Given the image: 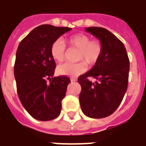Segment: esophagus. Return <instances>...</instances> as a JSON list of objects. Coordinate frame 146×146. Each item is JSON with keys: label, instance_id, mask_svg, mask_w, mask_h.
<instances>
[{"label": "esophagus", "instance_id": "obj_1", "mask_svg": "<svg viewBox=\"0 0 146 146\" xmlns=\"http://www.w3.org/2000/svg\"><path fill=\"white\" fill-rule=\"evenodd\" d=\"M70 80H71V81H72V82H75V81H76V78H73V77H72V78H71Z\"/></svg>", "mask_w": 146, "mask_h": 146}]
</instances>
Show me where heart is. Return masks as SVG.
Wrapping results in <instances>:
<instances>
[{"label": "heart", "mask_w": 146, "mask_h": 146, "mask_svg": "<svg viewBox=\"0 0 146 146\" xmlns=\"http://www.w3.org/2000/svg\"><path fill=\"white\" fill-rule=\"evenodd\" d=\"M65 43L70 49L78 50L77 60L81 61L76 64L64 63L58 67V73L64 76H76L85 72L88 65H94L98 62L103 51V46L100 40L91 39L85 34L79 33L73 35L65 40ZM61 39L56 40L50 47L52 58L58 62L66 58V45Z\"/></svg>", "instance_id": "b5f03b06"}]
</instances>
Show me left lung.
<instances>
[{"mask_svg":"<svg viewBox=\"0 0 146 146\" xmlns=\"http://www.w3.org/2000/svg\"><path fill=\"white\" fill-rule=\"evenodd\" d=\"M85 31L100 41L103 51L94 66L78 77L80 104L85 115L101 119L113 114L123 100L128 86L130 61L123 43L111 31L98 27ZM90 76L98 81L92 83L87 79Z\"/></svg>","mask_w":146,"mask_h":146,"instance_id":"8db88e82","label":"left lung"}]
</instances>
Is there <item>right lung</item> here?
<instances>
[{"label":"right lung","mask_w":146,"mask_h":146,"mask_svg":"<svg viewBox=\"0 0 146 146\" xmlns=\"http://www.w3.org/2000/svg\"><path fill=\"white\" fill-rule=\"evenodd\" d=\"M70 30V27L40 25L20 42L16 50L14 76L17 94L26 111L39 121L56 119L62 110L70 79L53 76L56 65L50 47Z\"/></svg>","instance_id":"obj_1"}]
</instances>
